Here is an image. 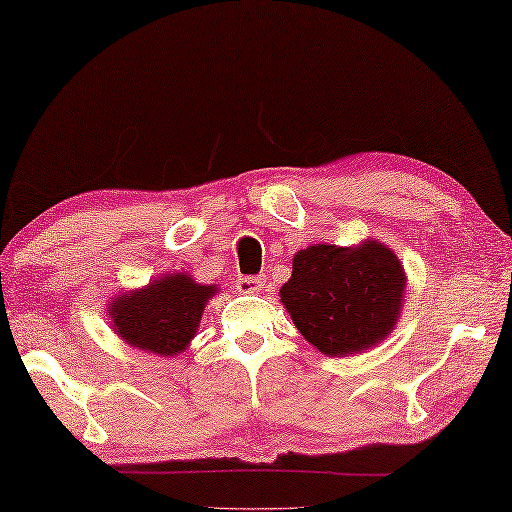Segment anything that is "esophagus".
I'll return each instance as SVG.
<instances>
[{"label": "esophagus", "instance_id": "34e87169", "mask_svg": "<svg viewBox=\"0 0 512 512\" xmlns=\"http://www.w3.org/2000/svg\"><path fill=\"white\" fill-rule=\"evenodd\" d=\"M265 286V279L263 276H240L236 281V288L240 292H245V295H256V292H261Z\"/></svg>", "mask_w": 512, "mask_h": 512}]
</instances>
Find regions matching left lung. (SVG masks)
Instances as JSON below:
<instances>
[{
	"label": "left lung",
	"mask_w": 512,
	"mask_h": 512,
	"mask_svg": "<svg viewBox=\"0 0 512 512\" xmlns=\"http://www.w3.org/2000/svg\"><path fill=\"white\" fill-rule=\"evenodd\" d=\"M406 274L383 242L354 247L311 245L292 258V276L281 286L299 333L326 356L370 349L395 329L404 306Z\"/></svg>",
	"instance_id": "obj_1"
}]
</instances>
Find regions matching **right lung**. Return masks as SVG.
I'll return each mask as SVG.
<instances>
[{"mask_svg": "<svg viewBox=\"0 0 512 512\" xmlns=\"http://www.w3.org/2000/svg\"><path fill=\"white\" fill-rule=\"evenodd\" d=\"M215 286L190 274H163L147 288L122 292L108 304L113 331L131 347L158 356H179L190 345Z\"/></svg>", "mask_w": 512, "mask_h": 512, "instance_id": "add662e5", "label": "right lung"}]
</instances>
